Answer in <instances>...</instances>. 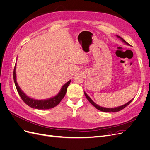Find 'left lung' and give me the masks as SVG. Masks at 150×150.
Returning a JSON list of instances; mask_svg holds the SVG:
<instances>
[{
  "instance_id": "obj_1",
  "label": "left lung",
  "mask_w": 150,
  "mask_h": 150,
  "mask_svg": "<svg viewBox=\"0 0 150 150\" xmlns=\"http://www.w3.org/2000/svg\"><path fill=\"white\" fill-rule=\"evenodd\" d=\"M117 38H120L121 40H122V42H123L125 44H126V45H128V46H130V44H129L128 42H126L125 40L122 39V38H121L120 36H119V35H116ZM84 95H85V96L86 97V98L88 99V100L96 108V109H98V110H99V111H103V112H117V111H121V110H122V109H124L125 107H126L129 104H130V103L133 100V99H131V101H129V102H128L127 103H126L125 104H123V105H122V106H117V107H116V108H104V107H102V106H99V105H98L97 104H96L91 99V98L88 96V95L86 93V92L84 91Z\"/></svg>"
}]
</instances>
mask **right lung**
Here are the masks:
<instances>
[{"label":"right lung","mask_w":150,"mask_h":150,"mask_svg":"<svg viewBox=\"0 0 150 150\" xmlns=\"http://www.w3.org/2000/svg\"><path fill=\"white\" fill-rule=\"evenodd\" d=\"M13 81H14V83L17 90V92L19 93V96H21L22 100L24 101V102L26 104H28L29 106L34 109H38V110H49V109L56 106L61 102L63 98L64 97L67 91V88L68 86L69 85L71 81H69L68 82L63 85L61 89H60V91L56 96L46 99H35L28 96V95H26L22 91V90L20 88L19 85H18L16 78V63L15 64L14 69H13Z\"/></svg>","instance_id":"obj_1"}]
</instances>
